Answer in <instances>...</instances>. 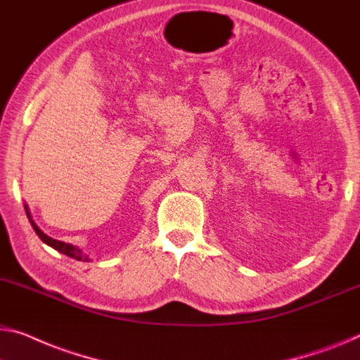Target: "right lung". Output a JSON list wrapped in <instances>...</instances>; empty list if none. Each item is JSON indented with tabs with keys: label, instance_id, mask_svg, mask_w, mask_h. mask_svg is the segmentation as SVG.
Wrapping results in <instances>:
<instances>
[{
	"label": "right lung",
	"instance_id": "add662e5",
	"mask_svg": "<svg viewBox=\"0 0 360 360\" xmlns=\"http://www.w3.org/2000/svg\"><path fill=\"white\" fill-rule=\"evenodd\" d=\"M25 212H27V210H25ZM27 217H29V219H30L29 212H27ZM30 224H32V228H34V231L37 233V236H39V238L43 240V243L50 245V248H53V249L58 250V252H61V254H64V255L71 257V259L82 260V262H89V255L82 254V250H80V249L74 248V245H71V244H66V243H61V240L53 239V238H50V236H46L45 233L41 231V229H40L39 226H37V224H35L34 221H32V219H30Z\"/></svg>",
	"mask_w": 360,
	"mask_h": 360
}]
</instances>
